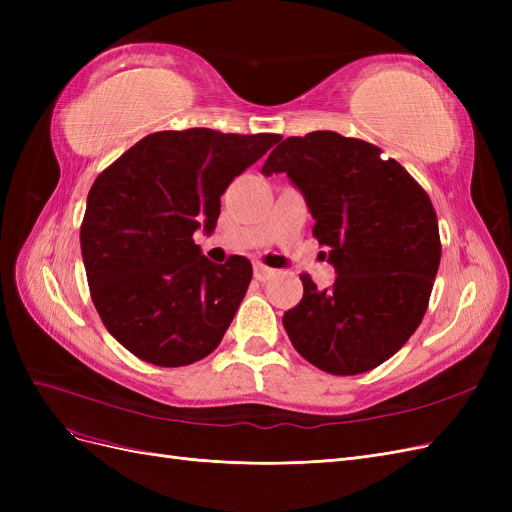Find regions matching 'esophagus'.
Segmentation results:
<instances>
[{"label": "esophagus", "mask_w": 512, "mask_h": 512, "mask_svg": "<svg viewBox=\"0 0 512 512\" xmlns=\"http://www.w3.org/2000/svg\"><path fill=\"white\" fill-rule=\"evenodd\" d=\"M271 275H275V269H269L267 265H262V262H254V277L258 282H267Z\"/></svg>", "instance_id": "34e87169"}]
</instances>
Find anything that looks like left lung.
<instances>
[{"instance_id":"obj_1","label":"left lung","mask_w":512,"mask_h":512,"mask_svg":"<svg viewBox=\"0 0 512 512\" xmlns=\"http://www.w3.org/2000/svg\"><path fill=\"white\" fill-rule=\"evenodd\" d=\"M273 173L303 192L337 271L324 290L301 275L303 299L282 318L292 346L333 376L382 365L421 324L440 267L427 192L376 145L329 130L286 138L262 166Z\"/></svg>"}]
</instances>
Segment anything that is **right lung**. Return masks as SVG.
Wrapping results in <instances>:
<instances>
[{"label":"right lung","mask_w":512,"mask_h":512,"mask_svg":"<svg viewBox=\"0 0 512 512\" xmlns=\"http://www.w3.org/2000/svg\"><path fill=\"white\" fill-rule=\"evenodd\" d=\"M280 134L164 130L104 168L87 196L81 252L98 314L117 342L158 367H183L220 346L252 282V262L215 265L194 232H211L232 179Z\"/></svg>","instance_id":"1"}]
</instances>
